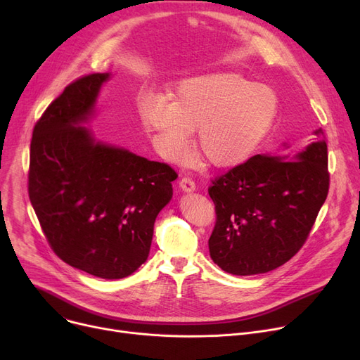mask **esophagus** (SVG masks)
Segmentation results:
<instances>
[{"label": "esophagus", "instance_id": "obj_1", "mask_svg": "<svg viewBox=\"0 0 360 360\" xmlns=\"http://www.w3.org/2000/svg\"><path fill=\"white\" fill-rule=\"evenodd\" d=\"M179 186L184 193H194L195 191V182L191 178H182L179 181Z\"/></svg>", "mask_w": 360, "mask_h": 360}]
</instances>
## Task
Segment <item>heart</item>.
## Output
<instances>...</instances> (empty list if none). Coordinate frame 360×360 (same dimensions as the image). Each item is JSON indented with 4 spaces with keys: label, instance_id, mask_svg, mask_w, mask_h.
I'll return each mask as SVG.
<instances>
[{
    "label": "heart",
    "instance_id": "heart-1",
    "mask_svg": "<svg viewBox=\"0 0 360 360\" xmlns=\"http://www.w3.org/2000/svg\"><path fill=\"white\" fill-rule=\"evenodd\" d=\"M276 112L274 91L235 71L185 79L172 101L146 94L139 102L140 121L163 159L184 162L197 128V151L216 167L248 160L269 134Z\"/></svg>",
    "mask_w": 360,
    "mask_h": 360
}]
</instances>
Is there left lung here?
<instances>
[{"mask_svg": "<svg viewBox=\"0 0 360 360\" xmlns=\"http://www.w3.org/2000/svg\"><path fill=\"white\" fill-rule=\"evenodd\" d=\"M314 134L296 155H257L209 188L217 216L209 250L223 271L269 273L305 243L330 185L327 143Z\"/></svg>", "mask_w": 360, "mask_h": 360, "instance_id": "1", "label": "left lung"}]
</instances>
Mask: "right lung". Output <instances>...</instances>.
<instances>
[{
	"label": "right lung",
	"mask_w": 360,
	"mask_h": 360,
	"mask_svg": "<svg viewBox=\"0 0 360 360\" xmlns=\"http://www.w3.org/2000/svg\"><path fill=\"white\" fill-rule=\"evenodd\" d=\"M110 75L71 83L34 125L29 198L56 255L115 280L146 262L156 217L172 198L178 175L166 163L99 141L84 127Z\"/></svg>",
	"instance_id": "right-lung-1"
}]
</instances>
